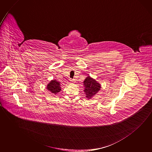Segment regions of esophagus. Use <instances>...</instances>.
<instances>
[{"label":"esophagus","mask_w":152,"mask_h":152,"mask_svg":"<svg viewBox=\"0 0 152 152\" xmlns=\"http://www.w3.org/2000/svg\"><path fill=\"white\" fill-rule=\"evenodd\" d=\"M72 82H75V80H72Z\"/></svg>","instance_id":"1"}]
</instances>
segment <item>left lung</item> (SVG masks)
<instances>
[{
    "instance_id": "left-lung-1",
    "label": "left lung",
    "mask_w": 152,
    "mask_h": 152,
    "mask_svg": "<svg viewBox=\"0 0 152 152\" xmlns=\"http://www.w3.org/2000/svg\"><path fill=\"white\" fill-rule=\"evenodd\" d=\"M85 93L86 94L87 98H91L97 93L100 89L101 85L96 80L88 76L84 82Z\"/></svg>"
}]
</instances>
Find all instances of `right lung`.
<instances>
[{"label":"right lung","mask_w":152,"mask_h":152,"mask_svg":"<svg viewBox=\"0 0 152 152\" xmlns=\"http://www.w3.org/2000/svg\"><path fill=\"white\" fill-rule=\"evenodd\" d=\"M61 84L59 82L56 80H51L47 85V88L48 91L54 94H57L61 90Z\"/></svg>","instance_id":"add662e5"}]
</instances>
